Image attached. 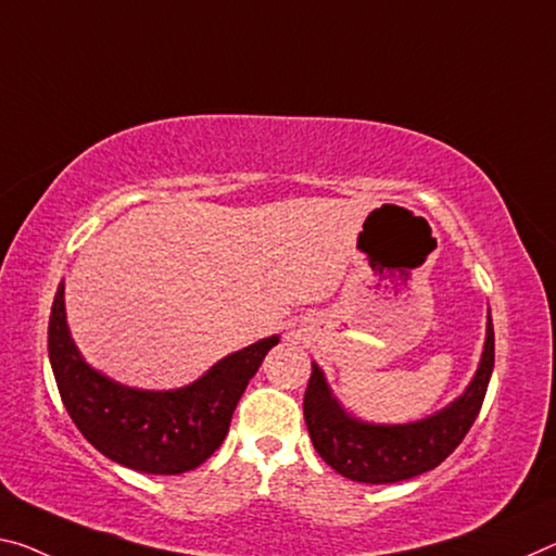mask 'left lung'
<instances>
[{
	"label": "left lung",
	"instance_id": "left-lung-1",
	"mask_svg": "<svg viewBox=\"0 0 556 556\" xmlns=\"http://www.w3.org/2000/svg\"><path fill=\"white\" fill-rule=\"evenodd\" d=\"M495 366V331L488 312L482 356L472 381L453 403L413 422H368L339 403L326 376L312 361V378L304 393V420L316 453L343 478L389 484L410 480L438 468L451 455L482 408Z\"/></svg>",
	"mask_w": 556,
	"mask_h": 556
}]
</instances>
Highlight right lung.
Here are the masks:
<instances>
[{
	"label": "right lung",
	"mask_w": 556,
	"mask_h": 556,
	"mask_svg": "<svg viewBox=\"0 0 556 556\" xmlns=\"http://www.w3.org/2000/svg\"><path fill=\"white\" fill-rule=\"evenodd\" d=\"M279 337L260 339L219 358L198 381L170 391L134 389L88 364L66 321L64 281L49 316V361L68 416L96 451L148 475L195 470L230 428L250 378Z\"/></svg>",
	"instance_id": "obj_1"
}]
</instances>
